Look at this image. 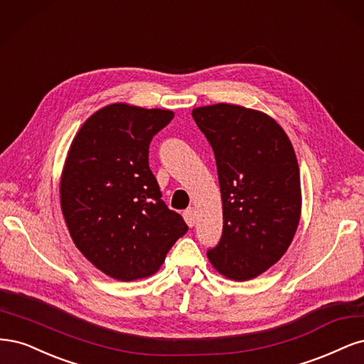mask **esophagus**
I'll use <instances>...</instances> for the list:
<instances>
[{
    "label": "esophagus",
    "instance_id": "esophagus-1",
    "mask_svg": "<svg viewBox=\"0 0 364 364\" xmlns=\"http://www.w3.org/2000/svg\"><path fill=\"white\" fill-rule=\"evenodd\" d=\"M183 218H184V220H186V224H187V225H189V227H193V225H195V222H196V212H195V208H193V207L186 208L184 212H183Z\"/></svg>",
    "mask_w": 364,
    "mask_h": 364
}]
</instances>
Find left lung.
Masks as SVG:
<instances>
[{
	"mask_svg": "<svg viewBox=\"0 0 364 364\" xmlns=\"http://www.w3.org/2000/svg\"><path fill=\"white\" fill-rule=\"evenodd\" d=\"M192 116L215 152L224 215L208 260L231 279L259 277L284 255L299 224L295 151L283 128L262 112L215 104Z\"/></svg>",
	"mask_w": 364,
	"mask_h": 364,
	"instance_id": "8db88e82",
	"label": "left lung"
}]
</instances>
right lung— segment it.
<instances>
[{"instance_id":"right-lung-1","label":"right lung","mask_w":364,"mask_h":364,"mask_svg":"<svg viewBox=\"0 0 364 364\" xmlns=\"http://www.w3.org/2000/svg\"><path fill=\"white\" fill-rule=\"evenodd\" d=\"M171 110L112 104L73 140L60 181L62 212L77 248L101 272L133 281L159 271L189 227L168 208L149 169V144Z\"/></svg>"}]
</instances>
